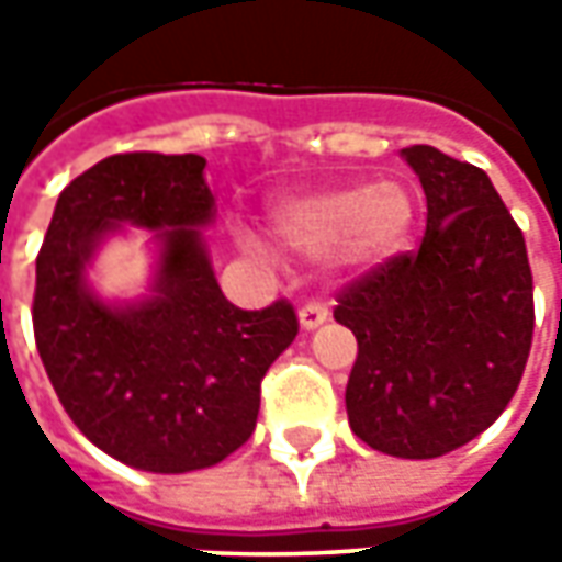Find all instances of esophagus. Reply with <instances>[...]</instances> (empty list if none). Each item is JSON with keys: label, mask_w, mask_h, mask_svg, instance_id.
Wrapping results in <instances>:
<instances>
[{"label": "esophagus", "mask_w": 562, "mask_h": 562, "mask_svg": "<svg viewBox=\"0 0 562 562\" xmlns=\"http://www.w3.org/2000/svg\"><path fill=\"white\" fill-rule=\"evenodd\" d=\"M328 306L325 303H315V300H310L306 306H300V313H296V318H300V328L303 331H315V328H322L325 322H328Z\"/></svg>", "instance_id": "esophagus-1"}]
</instances>
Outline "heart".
Segmentation results:
<instances>
[{"instance_id": "1", "label": "heart", "mask_w": 562, "mask_h": 562, "mask_svg": "<svg viewBox=\"0 0 562 562\" xmlns=\"http://www.w3.org/2000/svg\"><path fill=\"white\" fill-rule=\"evenodd\" d=\"M271 234L293 252H328L340 269H375L409 244L416 200L400 181H344L300 190L269 209ZM237 247L262 259L256 234L237 231Z\"/></svg>"}]
</instances>
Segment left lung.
Wrapping results in <instances>:
<instances>
[{"label": "left lung", "mask_w": 562, "mask_h": 562, "mask_svg": "<svg viewBox=\"0 0 562 562\" xmlns=\"http://www.w3.org/2000/svg\"><path fill=\"white\" fill-rule=\"evenodd\" d=\"M400 156L428 203L422 247L347 288L335 318L359 344L353 435L400 460H435L479 438L516 394L535 328L531 269L482 168L435 146Z\"/></svg>", "instance_id": "left-lung-1"}]
</instances>
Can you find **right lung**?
<instances>
[{"label": "right lung", "instance_id": "obj_1", "mask_svg": "<svg viewBox=\"0 0 562 562\" xmlns=\"http://www.w3.org/2000/svg\"><path fill=\"white\" fill-rule=\"evenodd\" d=\"M203 156H109L61 190L36 256L33 335L55 394L102 453L178 475L231 457L256 428L259 384L296 337L291 303L247 313L215 281ZM154 231V278L105 301L89 269L126 225Z\"/></svg>", "mask_w": 562, "mask_h": 562}]
</instances>
